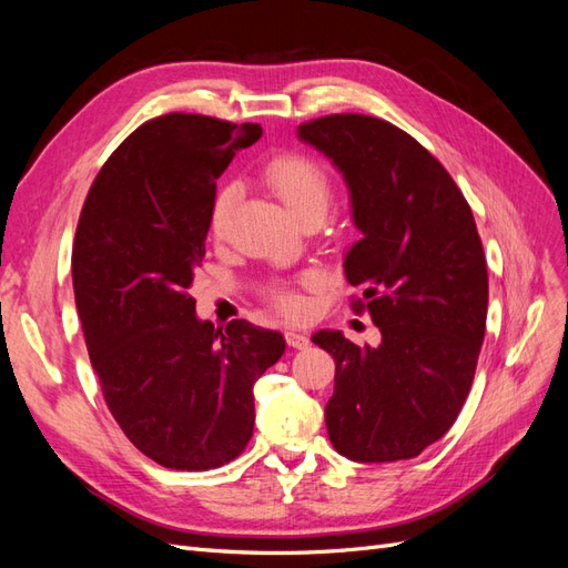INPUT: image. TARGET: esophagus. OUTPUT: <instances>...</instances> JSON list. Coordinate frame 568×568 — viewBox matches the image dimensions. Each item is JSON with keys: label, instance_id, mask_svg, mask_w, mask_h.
<instances>
[{"label": "esophagus", "instance_id": "obj_1", "mask_svg": "<svg viewBox=\"0 0 568 568\" xmlns=\"http://www.w3.org/2000/svg\"><path fill=\"white\" fill-rule=\"evenodd\" d=\"M286 343H288L291 348L305 351L307 346H311V336H307V334H301V332H286Z\"/></svg>", "mask_w": 568, "mask_h": 568}]
</instances>
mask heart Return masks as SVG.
<instances>
[{
    "instance_id": "b5f03b06",
    "label": "heart",
    "mask_w": 568,
    "mask_h": 568,
    "mask_svg": "<svg viewBox=\"0 0 568 568\" xmlns=\"http://www.w3.org/2000/svg\"><path fill=\"white\" fill-rule=\"evenodd\" d=\"M263 182L277 194V199L286 205V211L298 222L322 220L326 209H329V175H326V170L317 161L303 156V153H280V156L270 159L263 168ZM236 199L239 184L234 182L220 184L213 194L209 225L215 236L225 232ZM274 301L288 315H298L303 311V301L296 294H291V291H280Z\"/></svg>"
}]
</instances>
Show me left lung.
Returning <instances> with one entry per match:
<instances>
[{
    "label": "left lung",
    "instance_id": "obj_1",
    "mask_svg": "<svg viewBox=\"0 0 568 568\" xmlns=\"http://www.w3.org/2000/svg\"><path fill=\"white\" fill-rule=\"evenodd\" d=\"M296 134L348 186L363 236L343 270L382 332L379 346L363 348L343 332L313 334L336 363L326 432L353 462L412 459L455 424L486 334L488 272L471 209L448 170L382 118L324 115Z\"/></svg>",
    "mask_w": 568,
    "mask_h": 568
}]
</instances>
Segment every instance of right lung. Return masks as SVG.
Listing matches in <instances>:
<instances>
[{
  "label": "right lung",
  "mask_w": 568,
  "mask_h": 568,
  "mask_svg": "<svg viewBox=\"0 0 568 568\" xmlns=\"http://www.w3.org/2000/svg\"><path fill=\"white\" fill-rule=\"evenodd\" d=\"M255 123L168 113L99 170L80 213L73 291L113 419L168 469H215L253 434V384L284 355L280 332L199 320L189 296L205 255L215 180Z\"/></svg>",
  "instance_id": "add662e5"
}]
</instances>
